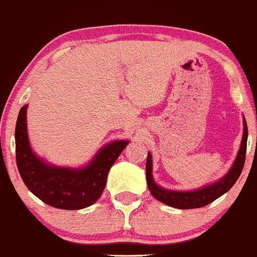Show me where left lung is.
<instances>
[{
  "mask_svg": "<svg viewBox=\"0 0 257 257\" xmlns=\"http://www.w3.org/2000/svg\"><path fill=\"white\" fill-rule=\"evenodd\" d=\"M246 143H247V125L246 120L244 119V136L240 145V150L237 153L236 160L234 163L230 171L226 176H224L220 181L201 188V190L192 191V192H180V191H167L159 187L154 182L151 176V155L148 154L147 159V182L149 191L158 201L163 202L170 207L178 208V209H193V208H201L212 203L221 194L228 192L236 180L239 178L245 164V156H246Z\"/></svg>",
  "mask_w": 257,
  "mask_h": 257,
  "instance_id": "1",
  "label": "left lung"
}]
</instances>
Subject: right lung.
<instances>
[{
  "instance_id": "right-lung-1",
  "label": "right lung",
  "mask_w": 257,
  "mask_h": 257,
  "mask_svg": "<svg viewBox=\"0 0 257 257\" xmlns=\"http://www.w3.org/2000/svg\"><path fill=\"white\" fill-rule=\"evenodd\" d=\"M27 106L21 108L16 123V161L24 185L40 201L60 209H82L101 197L107 175L124 148L126 140L112 142L96 154L83 169L49 166L37 158L27 136Z\"/></svg>"
}]
</instances>
